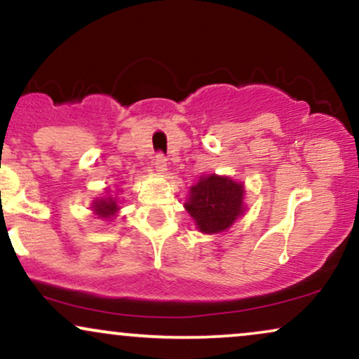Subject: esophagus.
Instances as JSON below:
<instances>
[{"instance_id": "34e87169", "label": "esophagus", "mask_w": 359, "mask_h": 359, "mask_svg": "<svg viewBox=\"0 0 359 359\" xmlns=\"http://www.w3.org/2000/svg\"><path fill=\"white\" fill-rule=\"evenodd\" d=\"M154 165H155V170H157V172H165L167 170V158H165V155H162V154L155 155Z\"/></svg>"}]
</instances>
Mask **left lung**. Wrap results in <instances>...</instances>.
I'll return each instance as SVG.
<instances>
[{
  "label": "left lung",
  "mask_w": 359,
  "mask_h": 359,
  "mask_svg": "<svg viewBox=\"0 0 359 359\" xmlns=\"http://www.w3.org/2000/svg\"><path fill=\"white\" fill-rule=\"evenodd\" d=\"M244 184L234 182L231 177L210 174L201 177L192 185L185 210L196 221L204 234H219L227 231L237 217L244 214Z\"/></svg>",
  "instance_id": "obj_1"
}]
</instances>
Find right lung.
<instances>
[{"label": "right lung", "instance_id": "obj_1", "mask_svg": "<svg viewBox=\"0 0 359 359\" xmlns=\"http://www.w3.org/2000/svg\"><path fill=\"white\" fill-rule=\"evenodd\" d=\"M93 212L98 215V217L103 219H111L115 215L116 210H118V205H116V198L114 197H105V198H97V201L92 204Z\"/></svg>", "mask_w": 359, "mask_h": 359}]
</instances>
